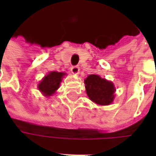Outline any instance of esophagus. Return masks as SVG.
<instances>
[{
  "label": "esophagus",
  "mask_w": 156,
  "mask_h": 156,
  "mask_svg": "<svg viewBox=\"0 0 156 156\" xmlns=\"http://www.w3.org/2000/svg\"><path fill=\"white\" fill-rule=\"evenodd\" d=\"M71 72H72L73 74H75V75H77V74H79V72H80V68H79L78 66H73V67L71 68Z\"/></svg>",
  "instance_id": "obj_1"
}]
</instances>
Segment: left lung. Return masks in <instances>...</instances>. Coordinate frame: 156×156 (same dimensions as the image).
<instances>
[{
    "label": "left lung",
    "mask_w": 156,
    "mask_h": 156,
    "mask_svg": "<svg viewBox=\"0 0 156 156\" xmlns=\"http://www.w3.org/2000/svg\"><path fill=\"white\" fill-rule=\"evenodd\" d=\"M86 92L89 99L99 105H109L115 98V88L111 81L99 75H90L85 80Z\"/></svg>",
    "instance_id": "1"
}]
</instances>
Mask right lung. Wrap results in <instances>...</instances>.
I'll return each mask as SVG.
<instances>
[{
  "instance_id": "right-lung-1",
  "label": "right lung",
  "mask_w": 156,
  "mask_h": 156,
  "mask_svg": "<svg viewBox=\"0 0 156 156\" xmlns=\"http://www.w3.org/2000/svg\"><path fill=\"white\" fill-rule=\"evenodd\" d=\"M64 75H65L64 73H60V72L49 73L40 82V84L38 85L39 90H41L46 96H50L59 87L60 83L62 81V78Z\"/></svg>"
}]
</instances>
